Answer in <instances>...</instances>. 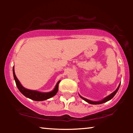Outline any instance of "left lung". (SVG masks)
Listing matches in <instances>:
<instances>
[{
    "label": "left lung",
    "instance_id": "obj_1",
    "mask_svg": "<svg viewBox=\"0 0 133 133\" xmlns=\"http://www.w3.org/2000/svg\"><path fill=\"white\" fill-rule=\"evenodd\" d=\"M120 85H121V83H120L119 84V87H117V88L116 89V90L112 92V93H111L110 94V95H109V96H107V97H106L105 98H104V99H102V101H97V102H93V101H90V100H88V99H85V98H84V97H82L81 96H80L79 95V96L80 97H81L82 99H83L85 101H86L87 102H88V103H90V104H93V105H97V104H101V103H105V102H107V101H110V100H111L112 99V98H113V97L114 96H115V94H116V92H117V91H118V90H119V87H120Z\"/></svg>",
    "mask_w": 133,
    "mask_h": 133
}]
</instances>
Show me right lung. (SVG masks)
Listing matches in <instances>:
<instances>
[{"label": "right lung", "mask_w": 133, "mask_h": 133, "mask_svg": "<svg viewBox=\"0 0 133 133\" xmlns=\"http://www.w3.org/2000/svg\"><path fill=\"white\" fill-rule=\"evenodd\" d=\"M12 71H13V76L14 80H15L16 85L19 89V90L21 91L22 94H23L25 97L29 98V99L33 100L35 101H42L48 99L50 98L53 97L56 94L58 91V88H59V83H60L61 81H59L56 84L55 88L52 91L48 92H42L37 91L34 90H30L28 89H26L23 87L21 83H20L19 80L17 79L16 77L15 72H14V68L13 67L12 68Z\"/></svg>", "instance_id": "add662e5"}]
</instances>
